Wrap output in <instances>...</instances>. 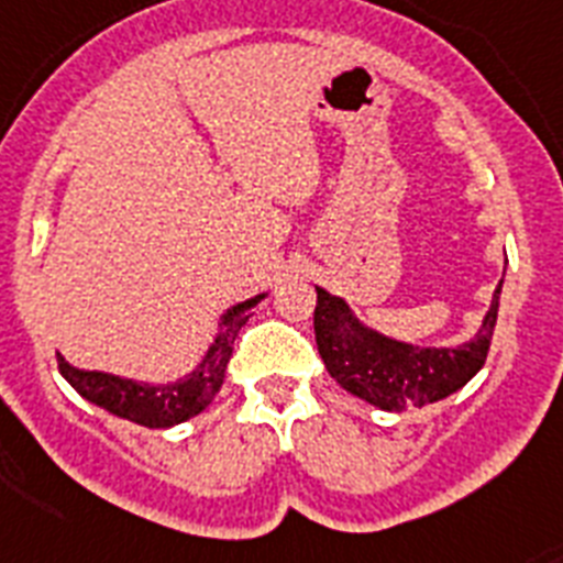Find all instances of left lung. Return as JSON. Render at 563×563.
Returning <instances> with one entry per match:
<instances>
[{
    "label": "left lung",
    "instance_id": "1",
    "mask_svg": "<svg viewBox=\"0 0 563 563\" xmlns=\"http://www.w3.org/2000/svg\"><path fill=\"white\" fill-rule=\"evenodd\" d=\"M500 285L477 333L454 347H420L362 324L345 299L316 287L313 331L328 374L345 391L383 411H406L445 399L483 368L498 322Z\"/></svg>",
    "mask_w": 563,
    "mask_h": 563
}]
</instances>
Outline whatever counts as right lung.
I'll use <instances>...</instances> for the list:
<instances>
[{
	"mask_svg": "<svg viewBox=\"0 0 563 563\" xmlns=\"http://www.w3.org/2000/svg\"><path fill=\"white\" fill-rule=\"evenodd\" d=\"M262 299L264 292L255 299L241 301V305H232L221 316L216 339H212L203 360L198 362V368L178 383L148 385L137 383V379H125V376L103 374V371H82L68 365L63 354H57L59 374L68 379V385L80 397L106 408L109 415L146 426V429H169V426H178V422H187L189 417L201 415L203 408L212 402V397L221 391L227 362L232 356V342L253 316L250 310Z\"/></svg>",
	"mask_w": 563,
	"mask_h": 563,
	"instance_id": "right-lung-1",
	"label": "right lung"
}]
</instances>
